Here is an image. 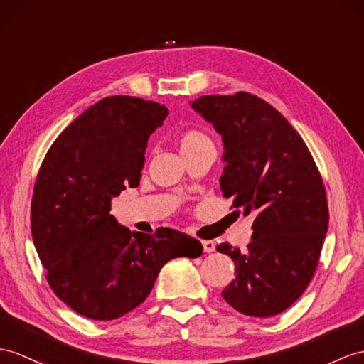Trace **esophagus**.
I'll use <instances>...</instances> for the list:
<instances>
[{
	"instance_id": "1",
	"label": "esophagus",
	"mask_w": 364,
	"mask_h": 364,
	"mask_svg": "<svg viewBox=\"0 0 364 364\" xmlns=\"http://www.w3.org/2000/svg\"><path fill=\"white\" fill-rule=\"evenodd\" d=\"M202 247H203V252L205 253H211L216 250V244L213 241H202Z\"/></svg>"
}]
</instances>
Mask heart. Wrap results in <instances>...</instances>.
Returning <instances> with one entry per match:
<instances>
[{
    "label": "heart",
    "instance_id": "obj_1",
    "mask_svg": "<svg viewBox=\"0 0 364 364\" xmlns=\"http://www.w3.org/2000/svg\"><path fill=\"white\" fill-rule=\"evenodd\" d=\"M177 144H179L182 156L200 153L205 151V149H215L211 137L199 128H187L181 131L179 136H177Z\"/></svg>",
    "mask_w": 364,
    "mask_h": 364
}]
</instances>
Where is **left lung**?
Instances as JSON below:
<instances>
[{"mask_svg": "<svg viewBox=\"0 0 364 364\" xmlns=\"http://www.w3.org/2000/svg\"><path fill=\"white\" fill-rule=\"evenodd\" d=\"M191 108L223 136L224 198L255 216L245 252L216 247L235 262L223 298L244 315H278L303 295L320 261L329 225L320 171L294 127L259 97L202 95Z\"/></svg>", "mask_w": 364, "mask_h": 364, "instance_id": "8db88e82", "label": "left lung"}]
</instances>
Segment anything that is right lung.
<instances>
[{
    "label": "right lung",
    "mask_w": 364,
    "mask_h": 364,
    "mask_svg": "<svg viewBox=\"0 0 364 364\" xmlns=\"http://www.w3.org/2000/svg\"><path fill=\"white\" fill-rule=\"evenodd\" d=\"M165 105L106 97L61 132L33 187L31 228L54 294L74 312L115 320L144 303L159 272L174 258H199L202 244L161 227L154 235L117 223L111 200L140 182L149 136Z\"/></svg>",
    "instance_id": "add662e5"
}]
</instances>
